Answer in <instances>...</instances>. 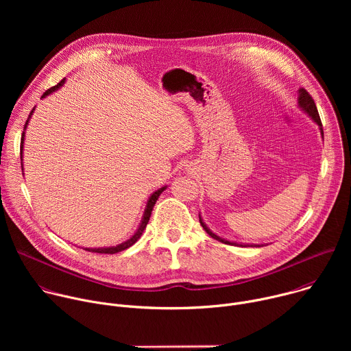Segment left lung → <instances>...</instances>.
Returning <instances> with one entry per match:
<instances>
[{"label": "left lung", "instance_id": "1", "mask_svg": "<svg viewBox=\"0 0 351 351\" xmlns=\"http://www.w3.org/2000/svg\"><path fill=\"white\" fill-rule=\"evenodd\" d=\"M297 93H298V97H297V107H298L300 110H302L307 117H310V118L313 119V122H315V123L318 125L319 132H321V137L324 138L322 123H321V119H319V115H318V110H317V107H315V103H314L313 97H311L303 87H300ZM198 218H199V223H202L203 229H204L213 239H215V240H218V241H221V243L230 244V245H237V247H263V245H265V244H254V243H239V241H232V240L223 239V237L215 234V233L207 226V223L204 222L202 214H198Z\"/></svg>", "mask_w": 351, "mask_h": 351}]
</instances>
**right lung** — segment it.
<instances>
[{
    "label": "right lung",
    "mask_w": 351,
    "mask_h": 351,
    "mask_svg": "<svg viewBox=\"0 0 351 351\" xmlns=\"http://www.w3.org/2000/svg\"><path fill=\"white\" fill-rule=\"evenodd\" d=\"M64 84H65V79H64V80H61L57 86H54V87H51L49 90H47V91L43 94V97H41V98H45L47 95L56 93V91H57V90H60ZM34 110H36V107L32 110V112H30V115H29V118H27V121H26V123H25V130H23V133H22V138H21V161H22V172H23V144H25V132H26V129H27L29 121H30V118H32V115H33ZM167 187H168V186H162V187L157 189L152 195L148 197V199H147V206H145V208H144V213H143L141 221H140V223H138V226H137L136 232H134V233H133L128 240H125V241H122V243H119V244H117V245H110V247H94V248H91V247H86L84 250H87V252H91V253H99V254H115V253L123 252V250H126V248L132 247V245H133V244H134V243L141 237V234H143V232H144V229H145V226H147V223H148V221H149V217H152L153 208H154V206H156V203H157L158 197L161 195V193H162Z\"/></svg>",
    "instance_id": "add662e5"
}]
</instances>
